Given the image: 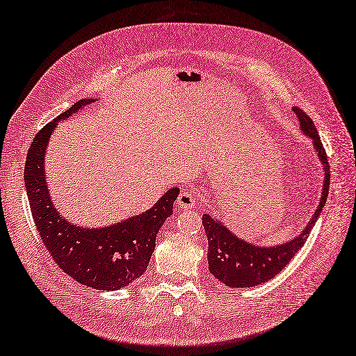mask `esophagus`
Wrapping results in <instances>:
<instances>
[{"label":"esophagus","mask_w":356,"mask_h":356,"mask_svg":"<svg viewBox=\"0 0 356 356\" xmlns=\"http://www.w3.org/2000/svg\"><path fill=\"white\" fill-rule=\"evenodd\" d=\"M195 204V195L193 191L184 189L177 197V206L184 209V211H189Z\"/></svg>","instance_id":"obj_1"}]
</instances>
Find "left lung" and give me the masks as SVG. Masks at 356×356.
Wrapping results in <instances>:
<instances>
[{
	"label": "left lung",
	"instance_id": "left-lung-1",
	"mask_svg": "<svg viewBox=\"0 0 356 356\" xmlns=\"http://www.w3.org/2000/svg\"><path fill=\"white\" fill-rule=\"evenodd\" d=\"M293 113L299 118L300 131L308 138L313 140L317 156L323 165L325 180L321 202H318L316 212L305 225V229L295 239L280 243L277 247H257V245H252L238 238L227 229V225L215 220L211 213H204L203 225L209 241V270L212 272V275L218 281L224 282L229 287H254L278 275L307 242L309 232H312L318 216H321L322 209L326 203L327 191H330V163H327L326 152L312 118L296 106L293 108Z\"/></svg>",
	"mask_w": 356,
	"mask_h": 356
}]
</instances>
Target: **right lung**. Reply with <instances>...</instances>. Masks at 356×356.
I'll return each mask as SVG.
<instances>
[{
    "mask_svg": "<svg viewBox=\"0 0 356 356\" xmlns=\"http://www.w3.org/2000/svg\"><path fill=\"white\" fill-rule=\"evenodd\" d=\"M93 99H81L54 118L33 140L25 162V189L42 242L57 265L75 281L96 290H118L140 278L149 266L156 234L172 213L180 193L171 188L154 206L129 220L104 229L69 222L52 203L44 177V153L58 122L66 120Z\"/></svg>",
    "mask_w": 356,
    "mask_h": 356,
    "instance_id": "1",
    "label": "right lung"
}]
</instances>
